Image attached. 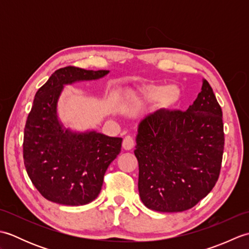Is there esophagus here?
<instances>
[{"label": "esophagus", "mask_w": 249, "mask_h": 249, "mask_svg": "<svg viewBox=\"0 0 249 249\" xmlns=\"http://www.w3.org/2000/svg\"><path fill=\"white\" fill-rule=\"evenodd\" d=\"M122 145H123V149L126 151H129L133 149L135 145V140L133 139V137L126 136L123 140V143H122Z\"/></svg>", "instance_id": "34e87169"}]
</instances>
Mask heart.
<instances>
[{"label":"heart","instance_id":"obj_1","mask_svg":"<svg viewBox=\"0 0 249 249\" xmlns=\"http://www.w3.org/2000/svg\"><path fill=\"white\" fill-rule=\"evenodd\" d=\"M139 96L146 102H156L160 99V105L163 109H170L174 107L181 97V92L176 86H156V84H147L138 89Z\"/></svg>","mask_w":249,"mask_h":249}]
</instances>
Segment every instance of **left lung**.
<instances>
[{
  "instance_id": "8db88e82",
  "label": "left lung",
  "mask_w": 249,
  "mask_h": 249,
  "mask_svg": "<svg viewBox=\"0 0 249 249\" xmlns=\"http://www.w3.org/2000/svg\"><path fill=\"white\" fill-rule=\"evenodd\" d=\"M135 155L141 201L158 212H183L217 182L225 145L223 111L210 83L186 111L160 109L138 126Z\"/></svg>"
}]
</instances>
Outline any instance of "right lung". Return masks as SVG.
<instances>
[{
  "mask_svg": "<svg viewBox=\"0 0 249 249\" xmlns=\"http://www.w3.org/2000/svg\"><path fill=\"white\" fill-rule=\"evenodd\" d=\"M109 71L67 66L55 71L36 92L25 123L24 166L43 197L64 205H84L97 198L109 165L120 154L122 138L95 130L76 133L57 116L65 84L96 80Z\"/></svg>",
  "mask_w": 249,
  "mask_h": 249,
  "instance_id": "1",
  "label": "right lung"
}]
</instances>
